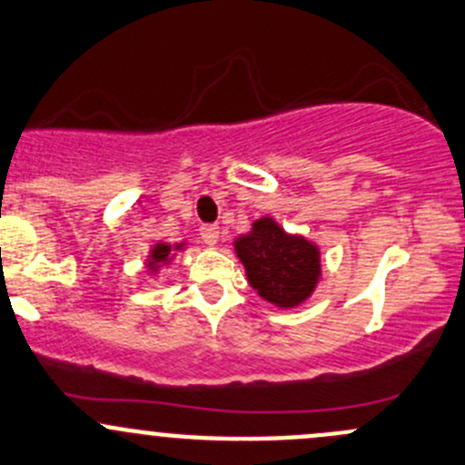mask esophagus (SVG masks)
Listing matches in <instances>:
<instances>
[{"label":"esophagus","instance_id":"esophagus-1","mask_svg":"<svg viewBox=\"0 0 465 465\" xmlns=\"http://www.w3.org/2000/svg\"><path fill=\"white\" fill-rule=\"evenodd\" d=\"M200 236H203V241L207 242L209 247H213L220 238V227L218 224H204V227L200 229Z\"/></svg>","mask_w":465,"mask_h":465}]
</instances>
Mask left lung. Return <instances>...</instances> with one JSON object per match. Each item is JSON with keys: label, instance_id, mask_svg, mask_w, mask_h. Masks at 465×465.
Returning a JSON list of instances; mask_svg holds the SVG:
<instances>
[{"label": "left lung", "instance_id": "obj_1", "mask_svg": "<svg viewBox=\"0 0 465 465\" xmlns=\"http://www.w3.org/2000/svg\"><path fill=\"white\" fill-rule=\"evenodd\" d=\"M249 285L278 310H296L322 278L321 247L301 233H290L276 218L253 220L252 229L233 241Z\"/></svg>", "mask_w": 465, "mask_h": 465}]
</instances>
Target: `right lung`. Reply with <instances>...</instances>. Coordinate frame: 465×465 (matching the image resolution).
<instances>
[{"label": "right lung", "instance_id": "1", "mask_svg": "<svg viewBox=\"0 0 465 465\" xmlns=\"http://www.w3.org/2000/svg\"><path fill=\"white\" fill-rule=\"evenodd\" d=\"M184 249H187V241L175 242V245L163 241L155 242V245L149 249V256H146V272H149L151 276H158V273L163 272L164 267H169L171 262H173V258L178 256V253H183Z\"/></svg>", "mask_w": 465, "mask_h": 465}]
</instances>
